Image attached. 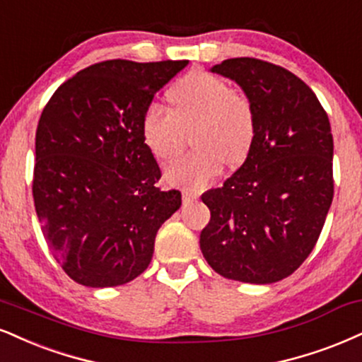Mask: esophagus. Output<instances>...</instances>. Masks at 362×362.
<instances>
[{
    "label": "esophagus",
    "instance_id": "esophagus-1",
    "mask_svg": "<svg viewBox=\"0 0 362 362\" xmlns=\"http://www.w3.org/2000/svg\"><path fill=\"white\" fill-rule=\"evenodd\" d=\"M182 199H184L185 204H190V202H194V200L199 199V194L190 192V190H184V192H182Z\"/></svg>",
    "mask_w": 362,
    "mask_h": 362
}]
</instances>
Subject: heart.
I'll return each mask as SVG.
<instances>
[{
	"label": "heart",
	"mask_w": 362,
	"mask_h": 362,
	"mask_svg": "<svg viewBox=\"0 0 362 362\" xmlns=\"http://www.w3.org/2000/svg\"><path fill=\"white\" fill-rule=\"evenodd\" d=\"M170 111L151 104L141 117V136L155 158L172 160L192 132V155L165 168L168 185L200 190L223 172L226 160L234 165L250 153L256 136V112L243 90L221 77L194 71L168 89Z\"/></svg>",
	"instance_id": "b5f03b06"
}]
</instances>
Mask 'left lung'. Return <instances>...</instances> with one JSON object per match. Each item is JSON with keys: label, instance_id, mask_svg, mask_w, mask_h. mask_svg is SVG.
<instances>
[{"label": "left lung", "instance_id": "1", "mask_svg": "<svg viewBox=\"0 0 362 362\" xmlns=\"http://www.w3.org/2000/svg\"><path fill=\"white\" fill-rule=\"evenodd\" d=\"M245 90L256 136L245 163L202 194L211 221L200 250L221 276L268 285L310 255L332 204L334 139L327 112L295 74L239 57L214 65Z\"/></svg>", "mask_w": 362, "mask_h": 362}]
</instances>
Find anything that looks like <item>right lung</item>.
<instances>
[{
	"instance_id": "add662e5",
	"label": "right lung",
	"mask_w": 362,
	"mask_h": 362,
	"mask_svg": "<svg viewBox=\"0 0 362 362\" xmlns=\"http://www.w3.org/2000/svg\"><path fill=\"white\" fill-rule=\"evenodd\" d=\"M187 60H106L50 98L35 136L33 200L50 251L90 288L132 281L155 236L182 206L156 187L158 163L141 136L143 112Z\"/></svg>"
}]
</instances>
